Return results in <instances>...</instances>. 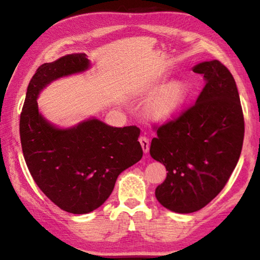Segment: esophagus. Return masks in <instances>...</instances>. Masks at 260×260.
Returning a JSON list of instances; mask_svg holds the SVG:
<instances>
[{
  "label": "esophagus",
  "instance_id": "1",
  "mask_svg": "<svg viewBox=\"0 0 260 260\" xmlns=\"http://www.w3.org/2000/svg\"><path fill=\"white\" fill-rule=\"evenodd\" d=\"M139 141H140L141 147H142V149H143V151L147 153V152L149 151V148H150V143H149V139L147 138L146 135H142V136H140Z\"/></svg>",
  "mask_w": 260,
  "mask_h": 260
}]
</instances>
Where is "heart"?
<instances>
[{"instance_id":"obj_1","label":"heart","mask_w":260,"mask_h":260,"mask_svg":"<svg viewBox=\"0 0 260 260\" xmlns=\"http://www.w3.org/2000/svg\"><path fill=\"white\" fill-rule=\"evenodd\" d=\"M189 95H190V87L186 82L180 81L167 86L148 104V116L157 121L173 119L181 112Z\"/></svg>"}]
</instances>
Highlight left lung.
Wrapping results in <instances>:
<instances>
[{
	"mask_svg": "<svg viewBox=\"0 0 260 260\" xmlns=\"http://www.w3.org/2000/svg\"><path fill=\"white\" fill-rule=\"evenodd\" d=\"M192 71L205 86L197 101L177 117L153 126L150 155L167 171L156 188L164 208L178 213L203 209L222 190L234 171L244 139V118L234 78L219 60Z\"/></svg>",
	"mask_w": 260,
	"mask_h": 260,
	"instance_id": "8db88e82",
	"label": "left lung"
}]
</instances>
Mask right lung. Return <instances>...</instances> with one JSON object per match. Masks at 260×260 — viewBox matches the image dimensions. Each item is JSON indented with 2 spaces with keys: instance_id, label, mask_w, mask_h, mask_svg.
I'll list each match as a JSON object with an SVG mask.
<instances>
[{
  "instance_id": "obj_1",
  "label": "right lung",
  "mask_w": 260,
  "mask_h": 260,
  "mask_svg": "<svg viewBox=\"0 0 260 260\" xmlns=\"http://www.w3.org/2000/svg\"><path fill=\"white\" fill-rule=\"evenodd\" d=\"M88 67L82 52L39 67L28 83L19 121L24 158L35 183L52 203L74 214L100 208L118 175L143 155L136 126L118 128L91 119L59 129L39 113L37 99L43 87Z\"/></svg>"
}]
</instances>
